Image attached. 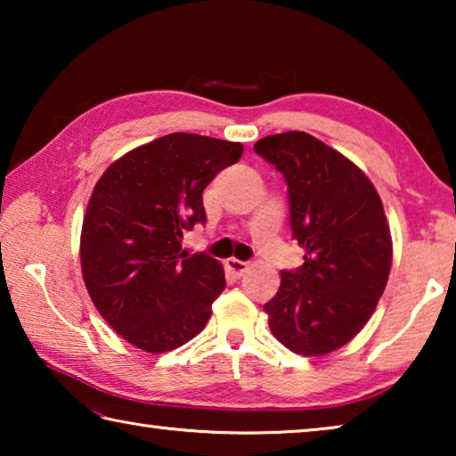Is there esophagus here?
Segmentation results:
<instances>
[{
	"label": "esophagus",
	"instance_id": "esophagus-1",
	"mask_svg": "<svg viewBox=\"0 0 456 456\" xmlns=\"http://www.w3.org/2000/svg\"><path fill=\"white\" fill-rule=\"evenodd\" d=\"M225 265H227V269L231 273H235V275H243L247 269H249V261H241V259H235V257H231V259H227L225 261Z\"/></svg>",
	"mask_w": 456,
	"mask_h": 456
}]
</instances>
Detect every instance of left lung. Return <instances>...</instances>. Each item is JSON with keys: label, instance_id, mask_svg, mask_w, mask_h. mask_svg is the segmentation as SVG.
I'll use <instances>...</instances> for the list:
<instances>
[{"label": "left lung", "instance_id": "8db88e82", "mask_svg": "<svg viewBox=\"0 0 456 456\" xmlns=\"http://www.w3.org/2000/svg\"><path fill=\"white\" fill-rule=\"evenodd\" d=\"M288 184L289 227L304 265L281 272L264 310L291 352L323 356L358 334L388 281L392 239L382 200L360 168L318 138L291 133L253 146Z\"/></svg>", "mask_w": 456, "mask_h": 456}]
</instances>
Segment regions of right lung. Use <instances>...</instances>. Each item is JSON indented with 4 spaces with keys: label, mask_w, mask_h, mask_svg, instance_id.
<instances>
[{
    "label": "right lung",
    "mask_w": 456,
    "mask_h": 456,
    "mask_svg": "<svg viewBox=\"0 0 456 456\" xmlns=\"http://www.w3.org/2000/svg\"><path fill=\"white\" fill-rule=\"evenodd\" d=\"M241 154V142L173 133L126 152L96 183L82 223L84 283L136 348L175 350L209 322L225 273L207 253L181 251V241L207 223V184Z\"/></svg>",
    "instance_id": "obj_1"
}]
</instances>
